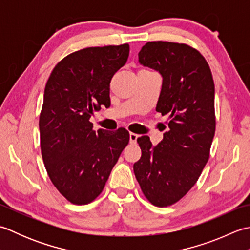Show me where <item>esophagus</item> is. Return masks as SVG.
Instances as JSON below:
<instances>
[{"label": "esophagus", "mask_w": 250, "mask_h": 250, "mask_svg": "<svg viewBox=\"0 0 250 250\" xmlns=\"http://www.w3.org/2000/svg\"><path fill=\"white\" fill-rule=\"evenodd\" d=\"M137 137H139V135L137 134H135V133H130V142L131 143H135L136 142V140H137Z\"/></svg>", "instance_id": "1"}]
</instances>
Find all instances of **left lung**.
I'll return each instance as SVG.
<instances>
[{"instance_id":"1","label":"left lung","mask_w":250,"mask_h":250,"mask_svg":"<svg viewBox=\"0 0 250 250\" xmlns=\"http://www.w3.org/2000/svg\"><path fill=\"white\" fill-rule=\"evenodd\" d=\"M139 62L162 76L156 110L171 119L157 146L148 136L137 139L142 157L133 169L148 201L164 207L187 194L208 161L216 126L215 84L204 57L186 44L148 42Z\"/></svg>"}]
</instances>
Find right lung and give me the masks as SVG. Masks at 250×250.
Listing matches in <instances>:
<instances>
[{"label": "right lung", "instance_id": "1", "mask_svg": "<svg viewBox=\"0 0 250 250\" xmlns=\"http://www.w3.org/2000/svg\"><path fill=\"white\" fill-rule=\"evenodd\" d=\"M128 44L89 47L68 55L52 70L40 116L42 157L48 176L73 204L92 202L128 145L129 132H95L90 117L110 104L109 83L125 64Z\"/></svg>", "mask_w": 250, "mask_h": 250}]
</instances>
